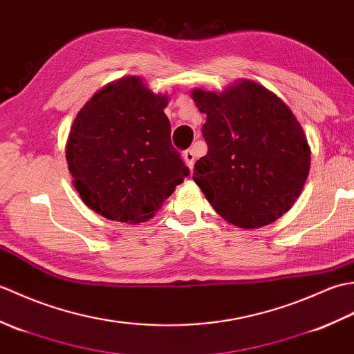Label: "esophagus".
Returning <instances> with one entry per match:
<instances>
[{
    "mask_svg": "<svg viewBox=\"0 0 354 354\" xmlns=\"http://www.w3.org/2000/svg\"><path fill=\"white\" fill-rule=\"evenodd\" d=\"M183 158H184V162L187 164V167H189V169L192 170V169H193V164H194V153H193V150H192V149L185 150V152L183 153Z\"/></svg>",
    "mask_w": 354,
    "mask_h": 354,
    "instance_id": "obj_1",
    "label": "esophagus"
}]
</instances>
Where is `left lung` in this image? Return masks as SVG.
I'll use <instances>...</instances> for the list:
<instances>
[{
	"label": "left lung",
	"mask_w": 354,
	"mask_h": 354,
	"mask_svg": "<svg viewBox=\"0 0 354 354\" xmlns=\"http://www.w3.org/2000/svg\"><path fill=\"white\" fill-rule=\"evenodd\" d=\"M192 97L207 114L208 145L193 181L216 213L251 230L289 212L309 175L310 147L288 104L248 79L222 93L196 88Z\"/></svg>",
	"instance_id": "left-lung-1"
}]
</instances>
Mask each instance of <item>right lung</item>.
Returning <instances> with one entry per match:
<instances>
[{
  "label": "right lung",
  "mask_w": 354,
  "mask_h": 354,
  "mask_svg": "<svg viewBox=\"0 0 354 354\" xmlns=\"http://www.w3.org/2000/svg\"><path fill=\"white\" fill-rule=\"evenodd\" d=\"M167 95L141 77L103 86L74 118L65 156L74 189L95 213L140 223L190 175L170 141Z\"/></svg>",
  "instance_id": "right-lung-1"
}]
</instances>
